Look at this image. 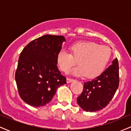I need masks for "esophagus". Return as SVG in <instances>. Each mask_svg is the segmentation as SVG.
Instances as JSON below:
<instances>
[{
  "mask_svg": "<svg viewBox=\"0 0 131 131\" xmlns=\"http://www.w3.org/2000/svg\"><path fill=\"white\" fill-rule=\"evenodd\" d=\"M73 79H71V78H67V83H69V82H71V81H73Z\"/></svg>",
  "mask_w": 131,
  "mask_h": 131,
  "instance_id": "34e87169",
  "label": "esophagus"
}]
</instances>
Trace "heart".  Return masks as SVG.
I'll use <instances>...</instances> for the list:
<instances>
[{
	"label": "heart",
	"instance_id": "heart-1",
	"mask_svg": "<svg viewBox=\"0 0 131 131\" xmlns=\"http://www.w3.org/2000/svg\"><path fill=\"white\" fill-rule=\"evenodd\" d=\"M71 53L60 50L57 55V63L59 68L67 72L77 63L79 65L71 70L76 76L89 78L99 76L108 63L112 50L108 47L100 46L94 42L82 41L73 44Z\"/></svg>",
	"mask_w": 131,
	"mask_h": 131
}]
</instances>
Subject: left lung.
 <instances>
[{
	"label": "left lung",
	"mask_w": 131,
	"mask_h": 131,
	"mask_svg": "<svg viewBox=\"0 0 131 131\" xmlns=\"http://www.w3.org/2000/svg\"><path fill=\"white\" fill-rule=\"evenodd\" d=\"M112 63L98 77L84 82L83 91L77 102L84 111L100 110L112 100L119 83L118 59H114Z\"/></svg>",
	"instance_id": "8db88e82"
}]
</instances>
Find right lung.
Returning <instances> with one entry per match:
<instances>
[{
	"instance_id": "obj_1",
	"label": "right lung",
	"mask_w": 131,
	"mask_h": 131,
	"mask_svg": "<svg viewBox=\"0 0 131 131\" xmlns=\"http://www.w3.org/2000/svg\"><path fill=\"white\" fill-rule=\"evenodd\" d=\"M65 39L63 36L44 35L32 40L21 52L15 80L21 99L40 107L53 99L57 88L67 83L57 67V55Z\"/></svg>"
}]
</instances>
